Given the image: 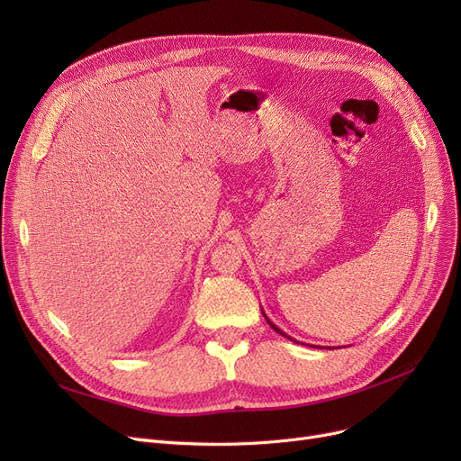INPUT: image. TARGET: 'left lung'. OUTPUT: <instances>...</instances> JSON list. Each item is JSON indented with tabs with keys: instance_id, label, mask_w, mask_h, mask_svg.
Listing matches in <instances>:
<instances>
[{
	"instance_id": "8db88e82",
	"label": "left lung",
	"mask_w": 461,
	"mask_h": 461,
	"mask_svg": "<svg viewBox=\"0 0 461 461\" xmlns=\"http://www.w3.org/2000/svg\"><path fill=\"white\" fill-rule=\"evenodd\" d=\"M261 312H263V310H261ZM263 316H265V312H263ZM265 320H267V323H269V325H271V327H273V329H275V330H276V332H278V334H282V336H285V338H289V340H294V338H292V336H287V334H285V332H284V330H280V329H278V327H276V325H275V323H273V321H271V320H269V318H267V316H265Z\"/></svg>"
}]
</instances>
